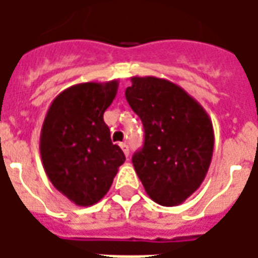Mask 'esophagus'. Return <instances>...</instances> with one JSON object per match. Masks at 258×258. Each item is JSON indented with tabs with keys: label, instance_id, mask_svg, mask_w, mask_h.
I'll list each match as a JSON object with an SVG mask.
<instances>
[{
	"label": "esophagus",
	"instance_id": "34e87169",
	"mask_svg": "<svg viewBox=\"0 0 258 258\" xmlns=\"http://www.w3.org/2000/svg\"><path fill=\"white\" fill-rule=\"evenodd\" d=\"M120 148H121V151L124 152V155H125V156H128L130 155L128 145H127V144H120Z\"/></svg>",
	"mask_w": 258,
	"mask_h": 258
}]
</instances>
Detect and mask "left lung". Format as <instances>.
<instances>
[{
  "label": "left lung",
  "instance_id": "1",
  "mask_svg": "<svg viewBox=\"0 0 258 258\" xmlns=\"http://www.w3.org/2000/svg\"><path fill=\"white\" fill-rule=\"evenodd\" d=\"M125 99L145 128L144 148L133 156V164L146 194L167 207L184 203L210 167V116L179 85L153 76L131 77Z\"/></svg>",
  "mask_w": 258,
  "mask_h": 258
}]
</instances>
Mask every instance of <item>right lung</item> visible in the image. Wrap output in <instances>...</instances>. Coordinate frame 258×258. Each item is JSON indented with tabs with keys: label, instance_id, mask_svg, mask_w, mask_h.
Returning <instances> with one entry per match:
<instances>
[{
	"label": "right lung",
	"instance_id": "add662e5",
	"mask_svg": "<svg viewBox=\"0 0 258 258\" xmlns=\"http://www.w3.org/2000/svg\"><path fill=\"white\" fill-rule=\"evenodd\" d=\"M117 88L118 80L72 85L48 107L40 134L42 166L53 186L74 205L98 203L125 160L103 121Z\"/></svg>",
	"mask_w": 258,
	"mask_h": 258
}]
</instances>
